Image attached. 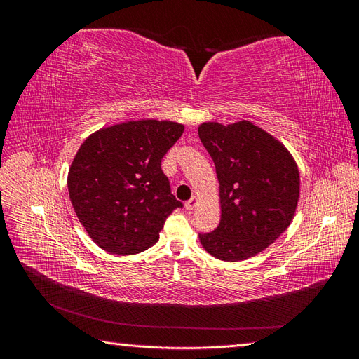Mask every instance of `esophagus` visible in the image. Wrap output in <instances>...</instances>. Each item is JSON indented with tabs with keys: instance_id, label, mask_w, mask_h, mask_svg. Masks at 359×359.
Listing matches in <instances>:
<instances>
[{
	"instance_id": "obj_1",
	"label": "esophagus",
	"mask_w": 359,
	"mask_h": 359,
	"mask_svg": "<svg viewBox=\"0 0 359 359\" xmlns=\"http://www.w3.org/2000/svg\"><path fill=\"white\" fill-rule=\"evenodd\" d=\"M196 205H198V198H196V196H193L190 201H187V202H186V210L191 211V210L196 208Z\"/></svg>"
}]
</instances>
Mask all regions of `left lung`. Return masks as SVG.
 <instances>
[{
	"mask_svg": "<svg viewBox=\"0 0 359 359\" xmlns=\"http://www.w3.org/2000/svg\"><path fill=\"white\" fill-rule=\"evenodd\" d=\"M199 137L220 182L222 219L199 233L203 248L236 262L273 244L290 224L299 198V172L289 151L262 128L240 121L203 123Z\"/></svg>",
	"mask_w": 359,
	"mask_h": 359,
	"instance_id": "left-lung-1",
	"label": "left lung"
}]
</instances>
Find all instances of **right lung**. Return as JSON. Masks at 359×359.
<instances>
[{
	"label": "right lung",
	"mask_w": 359,
	"mask_h": 359,
	"mask_svg": "<svg viewBox=\"0 0 359 359\" xmlns=\"http://www.w3.org/2000/svg\"><path fill=\"white\" fill-rule=\"evenodd\" d=\"M184 126L142 119L102 128L81 145L69 170V194L93 241L114 255H136L158 240L168 217L182 208L161 158Z\"/></svg>",
	"instance_id": "obj_1"
}]
</instances>
